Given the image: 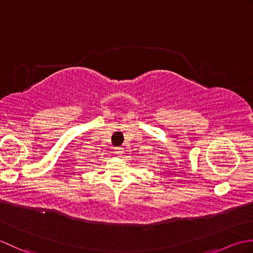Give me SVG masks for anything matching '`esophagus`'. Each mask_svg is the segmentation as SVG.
I'll return each mask as SVG.
<instances>
[{
  "label": "esophagus",
  "instance_id": "esophagus-1",
  "mask_svg": "<svg viewBox=\"0 0 253 253\" xmlns=\"http://www.w3.org/2000/svg\"><path fill=\"white\" fill-rule=\"evenodd\" d=\"M114 152L118 155H122L124 152H123V148L122 147H116L114 148Z\"/></svg>",
  "mask_w": 253,
  "mask_h": 253
}]
</instances>
